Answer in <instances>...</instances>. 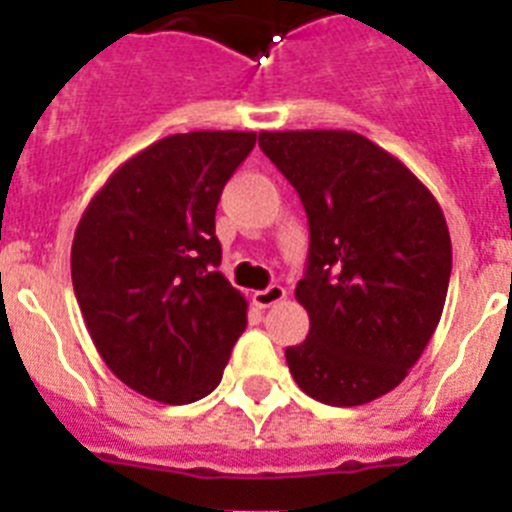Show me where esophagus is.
<instances>
[{
  "instance_id": "34e87169",
  "label": "esophagus",
  "mask_w": 512,
  "mask_h": 512,
  "mask_svg": "<svg viewBox=\"0 0 512 512\" xmlns=\"http://www.w3.org/2000/svg\"><path fill=\"white\" fill-rule=\"evenodd\" d=\"M284 297H287V289L279 287V284H271V287L252 292V303H255L257 308H271V305L281 303Z\"/></svg>"
}]
</instances>
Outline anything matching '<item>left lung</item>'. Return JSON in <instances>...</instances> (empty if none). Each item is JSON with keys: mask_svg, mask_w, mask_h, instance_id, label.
Listing matches in <instances>:
<instances>
[{"mask_svg": "<svg viewBox=\"0 0 512 512\" xmlns=\"http://www.w3.org/2000/svg\"><path fill=\"white\" fill-rule=\"evenodd\" d=\"M260 148L295 185L311 228L295 289L311 332L284 353L289 372L321 404H369L404 380L441 321L452 276L444 212L358 132H260Z\"/></svg>", "mask_w": 512, "mask_h": 512, "instance_id": "1", "label": "left lung"}]
</instances>
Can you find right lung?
Segmentation results:
<instances>
[{"instance_id":"obj_1","label":"right lung","mask_w":512,"mask_h":512,"mask_svg":"<svg viewBox=\"0 0 512 512\" xmlns=\"http://www.w3.org/2000/svg\"><path fill=\"white\" fill-rule=\"evenodd\" d=\"M255 132L156 140L108 177L71 244V281L108 369L140 396L191 404L220 385L247 300L217 271L215 209Z\"/></svg>"}]
</instances>
